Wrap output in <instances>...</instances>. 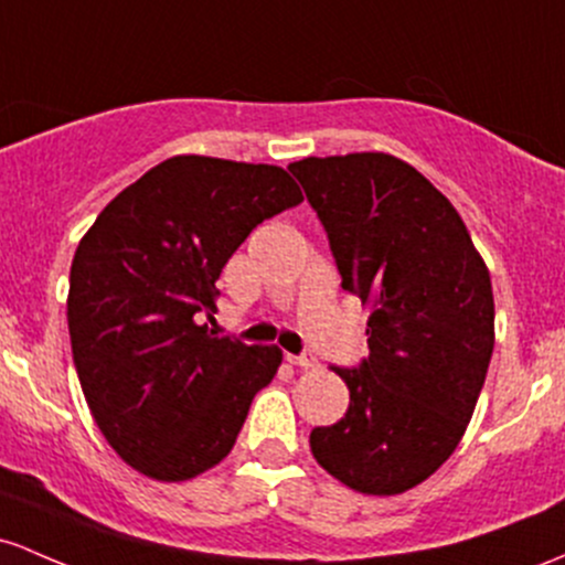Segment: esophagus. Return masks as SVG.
Instances as JSON below:
<instances>
[{
    "instance_id": "obj_1",
    "label": "esophagus",
    "mask_w": 565,
    "mask_h": 565,
    "mask_svg": "<svg viewBox=\"0 0 565 565\" xmlns=\"http://www.w3.org/2000/svg\"><path fill=\"white\" fill-rule=\"evenodd\" d=\"M287 362L295 364V367H302V370L316 367V356H311V353H300V356H297V353H287Z\"/></svg>"
}]
</instances>
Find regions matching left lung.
<instances>
[{
  "mask_svg": "<svg viewBox=\"0 0 565 565\" xmlns=\"http://www.w3.org/2000/svg\"><path fill=\"white\" fill-rule=\"evenodd\" d=\"M324 225L340 287L370 306L359 367H332L349 411L311 431L313 458L367 495L437 472L472 418L493 353L491 273L454 203L386 152L289 163Z\"/></svg>",
  "mask_w": 565,
  "mask_h": 565,
  "instance_id": "8db88e82",
  "label": "left lung"
}]
</instances>
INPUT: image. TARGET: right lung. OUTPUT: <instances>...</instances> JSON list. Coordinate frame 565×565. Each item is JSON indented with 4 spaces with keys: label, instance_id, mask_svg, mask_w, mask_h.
Wrapping results in <instances>:
<instances>
[{
    "label": "right lung",
    "instance_id": "right-lung-1",
    "mask_svg": "<svg viewBox=\"0 0 565 565\" xmlns=\"http://www.w3.org/2000/svg\"><path fill=\"white\" fill-rule=\"evenodd\" d=\"M302 201L278 166L177 154L96 216L72 259L79 386L115 454L152 480L206 472L233 450L276 345L216 338V278L259 222Z\"/></svg>",
    "mask_w": 565,
    "mask_h": 565
}]
</instances>
